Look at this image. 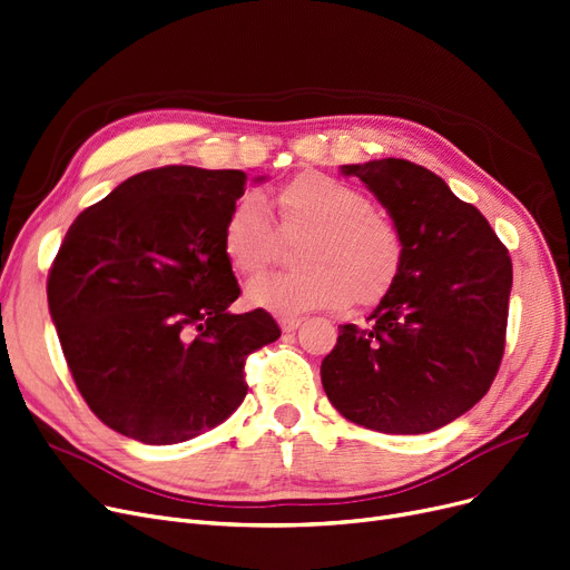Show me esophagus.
Here are the masks:
<instances>
[{
	"instance_id": "34e87169",
	"label": "esophagus",
	"mask_w": 570,
	"mask_h": 570,
	"mask_svg": "<svg viewBox=\"0 0 570 570\" xmlns=\"http://www.w3.org/2000/svg\"><path fill=\"white\" fill-rule=\"evenodd\" d=\"M301 324H303V318H301V316H282V318H279V326H282V331H284V333L298 331V328H301Z\"/></svg>"
}]
</instances>
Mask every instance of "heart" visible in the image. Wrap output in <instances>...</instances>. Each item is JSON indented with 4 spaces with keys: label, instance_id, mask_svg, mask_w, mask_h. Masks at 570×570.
Returning <instances> with one entry per match:
<instances>
[{
    "label": "heart",
    "instance_id": "heart-1",
    "mask_svg": "<svg viewBox=\"0 0 570 570\" xmlns=\"http://www.w3.org/2000/svg\"><path fill=\"white\" fill-rule=\"evenodd\" d=\"M272 218L256 197L237 200L220 228V252L244 282L263 279L279 256V237H307L295 261L303 269L249 291L254 307L295 316L340 309L352 301L375 305L399 284L405 237L395 220L370 207L367 195L346 181L301 171L269 200Z\"/></svg>",
    "mask_w": 570,
    "mask_h": 570
}]
</instances>
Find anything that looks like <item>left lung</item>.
I'll return each mask as SVG.
<instances>
[{"label":"left lung","mask_w":570,"mask_h":570,"mask_svg":"<svg viewBox=\"0 0 570 570\" xmlns=\"http://www.w3.org/2000/svg\"><path fill=\"white\" fill-rule=\"evenodd\" d=\"M405 237L403 275L370 314L340 326L321 384L350 422L416 435L448 426L489 391L505 350L512 261L489 220L431 169L403 158L342 165Z\"/></svg>","instance_id":"obj_1"}]
</instances>
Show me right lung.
Masks as SVG:
<instances>
[{"label": "right lung", "mask_w": 570, "mask_h": 570, "mask_svg": "<svg viewBox=\"0 0 570 570\" xmlns=\"http://www.w3.org/2000/svg\"><path fill=\"white\" fill-rule=\"evenodd\" d=\"M244 184L242 169H148L69 226L48 309L83 401L116 433L177 444L226 422L246 356L282 335L261 307L228 309L239 286L220 228Z\"/></svg>", "instance_id": "obj_1"}]
</instances>
